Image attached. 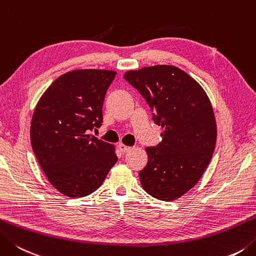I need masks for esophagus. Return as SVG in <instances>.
Here are the masks:
<instances>
[{
  "label": "esophagus",
  "mask_w": 256,
  "mask_h": 256,
  "mask_svg": "<svg viewBox=\"0 0 256 256\" xmlns=\"http://www.w3.org/2000/svg\"><path fill=\"white\" fill-rule=\"evenodd\" d=\"M118 147L120 149V152H127L130 150V149H132V147L126 146V144H119Z\"/></svg>",
  "instance_id": "obj_1"
}]
</instances>
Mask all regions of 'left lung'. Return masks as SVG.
<instances>
[{
	"label": "left lung",
	"mask_w": 256,
	"mask_h": 256,
	"mask_svg": "<svg viewBox=\"0 0 256 256\" xmlns=\"http://www.w3.org/2000/svg\"><path fill=\"white\" fill-rule=\"evenodd\" d=\"M124 78L146 100L154 122L164 128L162 142L146 148L142 186L157 200H176L197 184L213 156L218 129L210 101L177 66L130 70Z\"/></svg>",
	"instance_id": "8db88e82"
}]
</instances>
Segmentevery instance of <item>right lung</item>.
<instances>
[{
	"label": "right lung",
	"mask_w": 256,
	"mask_h": 256,
	"mask_svg": "<svg viewBox=\"0 0 256 256\" xmlns=\"http://www.w3.org/2000/svg\"><path fill=\"white\" fill-rule=\"evenodd\" d=\"M116 71L84 69L60 76L38 100L31 144L52 186L84 197L102 184L116 162L112 144L88 134L102 122L104 96Z\"/></svg>",
	"instance_id": "obj_1"
}]
</instances>
